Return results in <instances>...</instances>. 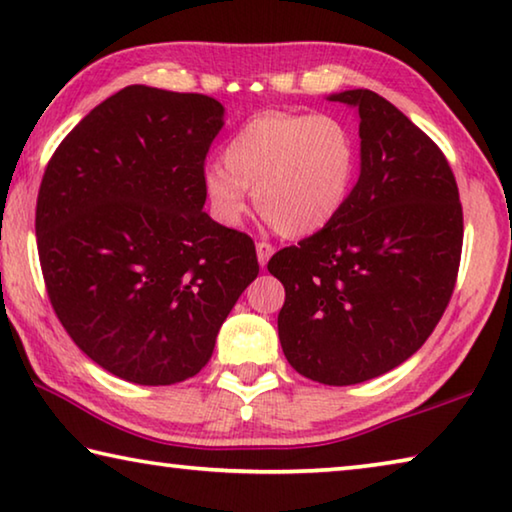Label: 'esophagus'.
<instances>
[{"label": "esophagus", "instance_id": "1", "mask_svg": "<svg viewBox=\"0 0 512 512\" xmlns=\"http://www.w3.org/2000/svg\"><path fill=\"white\" fill-rule=\"evenodd\" d=\"M274 254V247L270 242H258L256 245V256H258V265L265 267L267 261H270V256Z\"/></svg>", "mask_w": 512, "mask_h": 512}]
</instances>
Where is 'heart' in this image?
<instances>
[{
	"label": "heart",
	"instance_id": "heart-1",
	"mask_svg": "<svg viewBox=\"0 0 512 512\" xmlns=\"http://www.w3.org/2000/svg\"><path fill=\"white\" fill-rule=\"evenodd\" d=\"M208 163L201 183L213 215L238 226L249 190L261 215L283 236L324 231L345 211L358 174V142L340 117L270 111L254 115Z\"/></svg>",
	"mask_w": 512,
	"mask_h": 512
}]
</instances>
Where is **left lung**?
Masks as SVG:
<instances>
[{"mask_svg":"<svg viewBox=\"0 0 512 512\" xmlns=\"http://www.w3.org/2000/svg\"><path fill=\"white\" fill-rule=\"evenodd\" d=\"M360 174L345 211L267 270L286 288L279 340L288 363L324 385L395 370L420 349L454 292L463 208L438 145L388 99L356 88Z\"/></svg>","mask_w":512,"mask_h":512,"instance_id":"left-lung-1","label":"left lung"}]
</instances>
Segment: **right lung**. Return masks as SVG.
Instances as JSON below:
<instances>
[{
	"instance_id": "1",
	"label": "right lung",
	"mask_w": 512,
	"mask_h": 512,
	"mask_svg": "<svg viewBox=\"0 0 512 512\" xmlns=\"http://www.w3.org/2000/svg\"><path fill=\"white\" fill-rule=\"evenodd\" d=\"M213 97L129 86L92 108L56 149L38 192L49 301L83 354L117 379L195 376L258 276L249 236L204 213Z\"/></svg>"
}]
</instances>
